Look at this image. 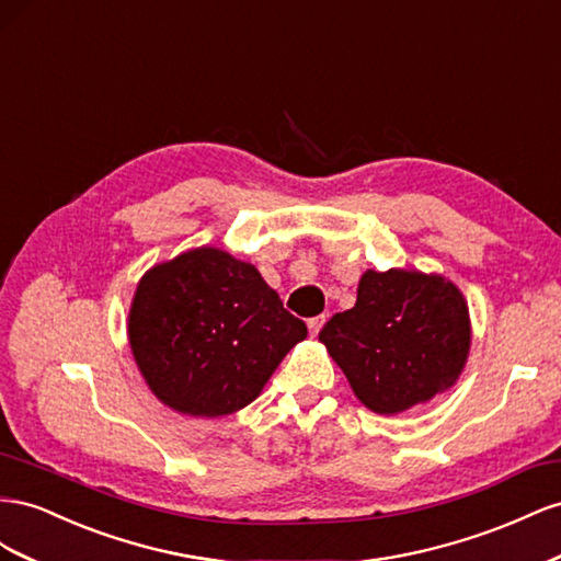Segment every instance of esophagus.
Returning <instances> with one entry per match:
<instances>
[{
	"instance_id": "obj_1",
	"label": "esophagus",
	"mask_w": 561,
	"mask_h": 561,
	"mask_svg": "<svg viewBox=\"0 0 561 561\" xmlns=\"http://www.w3.org/2000/svg\"><path fill=\"white\" fill-rule=\"evenodd\" d=\"M324 327V314H319V317H312V319H308V329H310V333L312 335H317L319 333V329Z\"/></svg>"
}]
</instances>
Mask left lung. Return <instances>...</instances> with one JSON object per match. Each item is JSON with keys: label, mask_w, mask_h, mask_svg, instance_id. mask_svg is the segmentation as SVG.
<instances>
[{"label": "left lung", "mask_w": 561, "mask_h": 561, "mask_svg": "<svg viewBox=\"0 0 561 561\" xmlns=\"http://www.w3.org/2000/svg\"><path fill=\"white\" fill-rule=\"evenodd\" d=\"M319 341L366 409L402 413L458 380L472 341L468 302L442 275L366 270L355 308L335 312Z\"/></svg>", "instance_id": "obj_1"}]
</instances>
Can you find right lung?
<instances>
[{"label": "right lung", "mask_w": 561, "mask_h": 561, "mask_svg": "<svg viewBox=\"0 0 561 561\" xmlns=\"http://www.w3.org/2000/svg\"><path fill=\"white\" fill-rule=\"evenodd\" d=\"M308 335L261 272L199 247L150 267L129 310V343L167 407L216 419L251 404Z\"/></svg>", "instance_id": "1"}]
</instances>
